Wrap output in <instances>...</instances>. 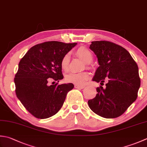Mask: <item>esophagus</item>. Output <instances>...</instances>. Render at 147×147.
I'll list each match as a JSON object with an SVG mask.
<instances>
[{"label":"esophagus","instance_id":"1","mask_svg":"<svg viewBox=\"0 0 147 147\" xmlns=\"http://www.w3.org/2000/svg\"><path fill=\"white\" fill-rule=\"evenodd\" d=\"M74 88L82 89V88H85V86H82V85H74Z\"/></svg>","mask_w":147,"mask_h":147}]
</instances>
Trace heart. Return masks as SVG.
Instances as JSON below:
<instances>
[{
	"mask_svg": "<svg viewBox=\"0 0 147 147\" xmlns=\"http://www.w3.org/2000/svg\"><path fill=\"white\" fill-rule=\"evenodd\" d=\"M76 55L81 58L84 61L87 65L88 66V64L90 63L93 60V55L88 48L84 47H79L76 51ZM70 57L69 54H65L62 57L60 65L64 71H67L69 65ZM90 78V74L87 72H82V73H70L65 76V80L67 82L74 83L78 85H83Z\"/></svg>",
	"mask_w": 147,
	"mask_h": 147,
	"instance_id": "1",
	"label": "heart"
}]
</instances>
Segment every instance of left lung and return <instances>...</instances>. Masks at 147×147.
<instances>
[{"label":"left lung","instance_id":"left-lung-1","mask_svg":"<svg viewBox=\"0 0 147 147\" xmlns=\"http://www.w3.org/2000/svg\"><path fill=\"white\" fill-rule=\"evenodd\" d=\"M90 48L96 55L99 67L93 81L106 87L96 88L97 94L88 100L91 110L106 119H114L124 113L136 100L140 87L138 65L129 51L108 41H92Z\"/></svg>","mask_w":147,"mask_h":147}]
</instances>
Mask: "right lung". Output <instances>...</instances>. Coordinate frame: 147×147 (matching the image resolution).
<instances>
[{
  "mask_svg": "<svg viewBox=\"0 0 147 147\" xmlns=\"http://www.w3.org/2000/svg\"><path fill=\"white\" fill-rule=\"evenodd\" d=\"M77 45L47 41L32 47L21 59L15 74L17 97L30 114L37 119L52 117L64 104L73 83L48 85L50 80L64 78L60 62L62 57Z\"/></svg>",
  "mask_w": 147,
  "mask_h": 147,
  "instance_id": "add662e5",
  "label": "right lung"
}]
</instances>
